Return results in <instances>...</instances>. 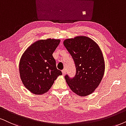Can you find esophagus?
Wrapping results in <instances>:
<instances>
[{
    "instance_id": "esophagus-1",
    "label": "esophagus",
    "mask_w": 126,
    "mask_h": 126,
    "mask_svg": "<svg viewBox=\"0 0 126 126\" xmlns=\"http://www.w3.org/2000/svg\"><path fill=\"white\" fill-rule=\"evenodd\" d=\"M66 69H63V70H62V74H63V76H64V75L66 74Z\"/></svg>"
}]
</instances>
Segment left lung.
<instances>
[{
	"mask_svg": "<svg viewBox=\"0 0 126 126\" xmlns=\"http://www.w3.org/2000/svg\"><path fill=\"white\" fill-rule=\"evenodd\" d=\"M64 47L74 60L76 73L73 78L65 76L73 92L81 96L91 94L99 85L105 72V62L96 42L84 36L67 39Z\"/></svg>",
	"mask_w": 126,
	"mask_h": 126,
	"instance_id": "8db88e82",
	"label": "left lung"
}]
</instances>
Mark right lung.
Wrapping results in <instances>:
<instances>
[{
    "label": "right lung",
    "instance_id": "obj_1",
    "mask_svg": "<svg viewBox=\"0 0 126 126\" xmlns=\"http://www.w3.org/2000/svg\"><path fill=\"white\" fill-rule=\"evenodd\" d=\"M60 39H47L35 42L27 49L20 59L19 71L25 88L35 94L47 92L62 71L56 68L52 54Z\"/></svg>",
    "mask_w": 126,
    "mask_h": 126
}]
</instances>
